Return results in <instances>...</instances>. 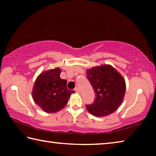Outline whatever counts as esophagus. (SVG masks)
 Returning a JSON list of instances; mask_svg holds the SVG:
<instances>
[{
    "label": "esophagus",
    "mask_w": 156,
    "mask_h": 156,
    "mask_svg": "<svg viewBox=\"0 0 156 156\" xmlns=\"http://www.w3.org/2000/svg\"><path fill=\"white\" fill-rule=\"evenodd\" d=\"M74 91L76 92V93L77 94H79L80 93V90H79V89L78 88V87H76V88H75V89H74Z\"/></svg>",
    "instance_id": "obj_1"
}]
</instances>
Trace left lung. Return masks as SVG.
<instances>
[{
    "instance_id": "8db88e82",
    "label": "left lung",
    "mask_w": 156,
    "mask_h": 156,
    "mask_svg": "<svg viewBox=\"0 0 156 156\" xmlns=\"http://www.w3.org/2000/svg\"><path fill=\"white\" fill-rule=\"evenodd\" d=\"M87 78L94 89V103L86 105L87 109L97 117H103L118 109L125 96V79L109 65L98 66L87 71Z\"/></svg>"
}]
</instances>
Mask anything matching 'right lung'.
<instances>
[{
  "mask_svg": "<svg viewBox=\"0 0 156 156\" xmlns=\"http://www.w3.org/2000/svg\"><path fill=\"white\" fill-rule=\"evenodd\" d=\"M61 69L55 68L41 73L34 83L32 96L35 103L44 112L55 113L67 104L74 91L67 88V80L60 78Z\"/></svg>",
  "mask_w": 156,
  "mask_h": 156,
  "instance_id": "1",
  "label": "right lung"
}]
</instances>
